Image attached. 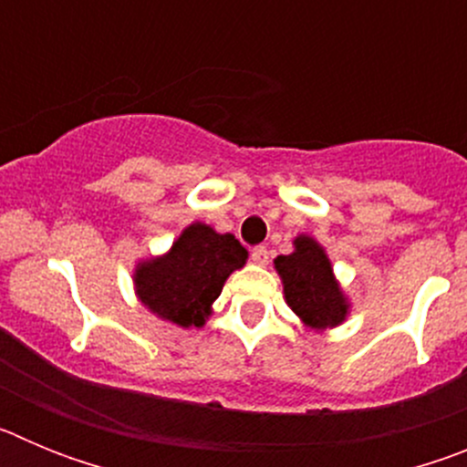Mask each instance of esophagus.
<instances>
[{
    "mask_svg": "<svg viewBox=\"0 0 467 467\" xmlns=\"http://www.w3.org/2000/svg\"><path fill=\"white\" fill-rule=\"evenodd\" d=\"M253 262L259 264V266H264V264L269 262V250H266V247H264V245L254 247V250H253Z\"/></svg>",
    "mask_w": 467,
    "mask_h": 467,
    "instance_id": "34e87169",
    "label": "esophagus"
}]
</instances>
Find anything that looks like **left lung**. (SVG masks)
<instances>
[{"mask_svg": "<svg viewBox=\"0 0 467 467\" xmlns=\"http://www.w3.org/2000/svg\"><path fill=\"white\" fill-rule=\"evenodd\" d=\"M292 247L290 254L274 259L287 306L313 332L339 327L350 313V299L334 275L327 250L308 234L295 236Z\"/></svg>", "mask_w": 467, "mask_h": 467, "instance_id": "obj_1", "label": "left lung"}]
</instances>
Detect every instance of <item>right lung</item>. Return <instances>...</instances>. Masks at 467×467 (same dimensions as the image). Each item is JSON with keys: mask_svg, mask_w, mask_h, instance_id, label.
<instances>
[{"mask_svg": "<svg viewBox=\"0 0 467 467\" xmlns=\"http://www.w3.org/2000/svg\"><path fill=\"white\" fill-rule=\"evenodd\" d=\"M245 262L247 250L236 236L192 222L168 253L135 264V296L163 323L182 329L203 327L226 278Z\"/></svg>", "mask_w": 467, "mask_h": 467, "instance_id": "add662e5", "label": "right lung"}]
</instances>
